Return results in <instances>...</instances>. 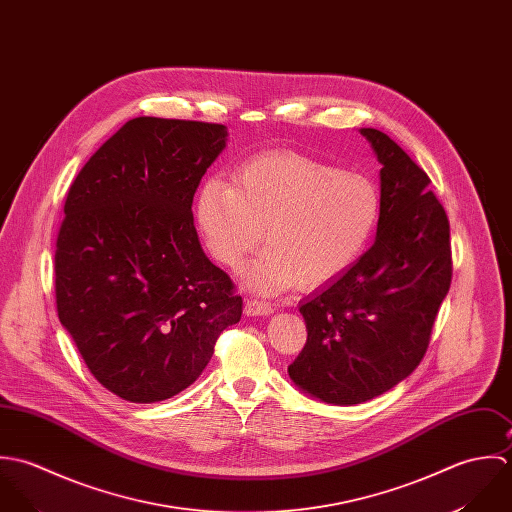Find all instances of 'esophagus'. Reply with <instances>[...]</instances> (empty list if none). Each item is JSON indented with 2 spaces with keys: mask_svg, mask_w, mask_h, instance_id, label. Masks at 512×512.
<instances>
[{
  "mask_svg": "<svg viewBox=\"0 0 512 512\" xmlns=\"http://www.w3.org/2000/svg\"><path fill=\"white\" fill-rule=\"evenodd\" d=\"M245 314L247 316H269V314H273V307L263 303V301H257V299H247L245 301Z\"/></svg>",
  "mask_w": 512,
  "mask_h": 512,
  "instance_id": "esophagus-1",
  "label": "esophagus"
}]
</instances>
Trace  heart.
Segmentation results:
<instances>
[{"label":"heart","instance_id":"heart-1","mask_svg":"<svg viewBox=\"0 0 512 512\" xmlns=\"http://www.w3.org/2000/svg\"><path fill=\"white\" fill-rule=\"evenodd\" d=\"M382 211L376 184L299 152H269L239 166L231 184L207 180L196 221L211 257L239 269L261 235L269 243L245 269L251 289L273 295L332 283L370 245Z\"/></svg>","mask_w":512,"mask_h":512}]
</instances>
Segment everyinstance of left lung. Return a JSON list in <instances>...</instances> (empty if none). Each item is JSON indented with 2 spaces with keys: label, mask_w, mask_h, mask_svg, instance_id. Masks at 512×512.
I'll use <instances>...</instances> for the list:
<instances>
[{
  "label": "left lung",
  "mask_w": 512,
  "mask_h": 512,
  "mask_svg": "<svg viewBox=\"0 0 512 512\" xmlns=\"http://www.w3.org/2000/svg\"><path fill=\"white\" fill-rule=\"evenodd\" d=\"M360 134L382 164L376 241L301 303L307 344L289 366L305 394L334 406L368 402L419 366L453 273L447 213L427 174L388 134Z\"/></svg>",
  "instance_id": "8db88e82"
}]
</instances>
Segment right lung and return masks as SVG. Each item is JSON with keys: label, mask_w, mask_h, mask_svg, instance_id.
I'll list each match as a JSON object with an SVG mask.
<instances>
[{"label": "right lung", "mask_w": 512, "mask_h": 512, "mask_svg": "<svg viewBox=\"0 0 512 512\" xmlns=\"http://www.w3.org/2000/svg\"><path fill=\"white\" fill-rule=\"evenodd\" d=\"M223 124L138 116L75 178L55 251L61 324L106 390L134 404L194 384L243 301L205 257L194 194Z\"/></svg>", "instance_id": "obj_1"}]
</instances>
